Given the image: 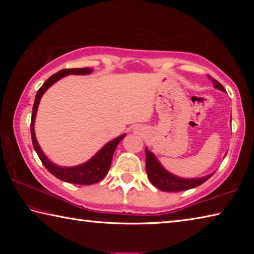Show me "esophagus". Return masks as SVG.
Instances as JSON below:
<instances>
[{"label":"esophagus","instance_id":"34e87169","mask_svg":"<svg viewBox=\"0 0 254 254\" xmlns=\"http://www.w3.org/2000/svg\"><path fill=\"white\" fill-rule=\"evenodd\" d=\"M139 131H140V128H136L135 130V132H137V133H139Z\"/></svg>","mask_w":254,"mask_h":254}]
</instances>
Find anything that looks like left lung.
Segmentation results:
<instances>
[{
  "instance_id": "left-lung-1",
  "label": "left lung",
  "mask_w": 254,
  "mask_h": 254,
  "mask_svg": "<svg viewBox=\"0 0 254 254\" xmlns=\"http://www.w3.org/2000/svg\"><path fill=\"white\" fill-rule=\"evenodd\" d=\"M209 79H212L214 86L221 91L225 92V88L223 87L221 83H218L216 79L213 77L208 76ZM145 168H147V174L149 180L151 182L154 187L160 189L162 191H183L188 190V189L195 188L199 186L206 180L212 177V175L205 176L201 178H194V179H184L176 177V176L169 174L168 171L162 168V166L158 162L157 158L154 157L152 152H150L148 149H145Z\"/></svg>"
}]
</instances>
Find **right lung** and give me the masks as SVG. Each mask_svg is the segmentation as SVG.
Instances as JSON below:
<instances>
[{
	"mask_svg": "<svg viewBox=\"0 0 254 254\" xmlns=\"http://www.w3.org/2000/svg\"><path fill=\"white\" fill-rule=\"evenodd\" d=\"M92 72L91 68H70V69H63L58 72H56L53 76H50L47 79L44 85L38 89L36 100H34V104L32 107V117H31V126H30V130H31V137H32V144L33 148L36 150L38 157L40 158L41 162L44 163V166L49 171L50 174H53L55 177L63 180V182L76 184V185H93L105 177L106 174L109 173L112 158H113V153L117 149L118 144L121 142L126 134L120 135L117 139L112 140L111 142L104 145L100 151H98L95 156H94L91 160L83 163V165L77 166V167H59L54 165L48 158H47L42 150L40 149V145L38 144L36 134H34V119H36L38 105H39L40 98L44 95V93L48 89L51 85L56 81L59 80L66 75L74 74V75H86Z\"/></svg>",
	"mask_w": 254,
	"mask_h": 254,
	"instance_id": "1",
	"label": "right lung"
}]
</instances>
